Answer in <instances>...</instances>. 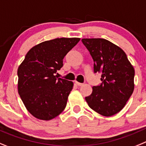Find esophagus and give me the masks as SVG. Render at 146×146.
<instances>
[{
  "label": "esophagus",
  "mask_w": 146,
  "mask_h": 146,
  "mask_svg": "<svg viewBox=\"0 0 146 146\" xmlns=\"http://www.w3.org/2000/svg\"><path fill=\"white\" fill-rule=\"evenodd\" d=\"M76 84L77 85H78V86H83V84L82 83H79V82H78V81H76Z\"/></svg>",
  "instance_id": "1"
}]
</instances>
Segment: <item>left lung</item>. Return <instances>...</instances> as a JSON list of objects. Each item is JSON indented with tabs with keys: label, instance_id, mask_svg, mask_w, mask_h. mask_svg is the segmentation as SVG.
<instances>
[{
	"label": "left lung",
	"instance_id": "1",
	"mask_svg": "<svg viewBox=\"0 0 146 146\" xmlns=\"http://www.w3.org/2000/svg\"><path fill=\"white\" fill-rule=\"evenodd\" d=\"M94 61V73L101 74V83L85 98L92 110L111 116L125 106L134 91L135 70L120 47L103 38H83Z\"/></svg>",
	"mask_w": 146,
	"mask_h": 146
}]
</instances>
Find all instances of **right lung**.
I'll list each match as a JSON object with an SVG mask.
<instances>
[{"label":"right lung","mask_w":146,"mask_h":146,"mask_svg":"<svg viewBox=\"0 0 146 146\" xmlns=\"http://www.w3.org/2000/svg\"><path fill=\"white\" fill-rule=\"evenodd\" d=\"M79 40L78 38H60L42 42L30 49L18 68V92L35 118L51 120L66 107L73 83L58 78L55 73Z\"/></svg>","instance_id":"obj_1"}]
</instances>
